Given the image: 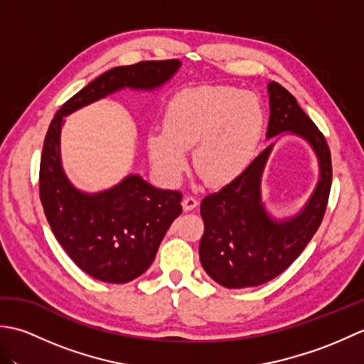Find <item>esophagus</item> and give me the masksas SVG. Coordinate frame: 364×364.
<instances>
[{"label":"esophagus","mask_w":364,"mask_h":364,"mask_svg":"<svg viewBox=\"0 0 364 364\" xmlns=\"http://www.w3.org/2000/svg\"><path fill=\"white\" fill-rule=\"evenodd\" d=\"M197 206H198V200L196 197L188 196L183 198V210L184 211H192V210H196Z\"/></svg>","instance_id":"esophagus-1"}]
</instances>
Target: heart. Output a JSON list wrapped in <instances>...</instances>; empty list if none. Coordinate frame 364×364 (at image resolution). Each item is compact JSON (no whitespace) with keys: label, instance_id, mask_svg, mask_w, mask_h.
Segmentation results:
<instances>
[{"label":"heart","instance_id":"1","mask_svg":"<svg viewBox=\"0 0 364 364\" xmlns=\"http://www.w3.org/2000/svg\"><path fill=\"white\" fill-rule=\"evenodd\" d=\"M262 127L264 111L252 92L228 87L180 92L167 106L164 129L149 134L151 166L173 186L186 173V150L194 146L197 172L213 186H227L249 168Z\"/></svg>","mask_w":364,"mask_h":364}]
</instances>
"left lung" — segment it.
I'll list each match as a JSON object with an SVG mask.
<instances>
[{"instance_id":"obj_1","label":"left lung","mask_w":364,"mask_h":364,"mask_svg":"<svg viewBox=\"0 0 364 364\" xmlns=\"http://www.w3.org/2000/svg\"><path fill=\"white\" fill-rule=\"evenodd\" d=\"M269 123L266 139L300 137L318 159L319 178L301 210L275 218L262 202V173L275 142L255 158L245 173L200 205L205 233L200 241V262L205 272L223 288L259 286L284 272L311 241L326 214L331 188V156L326 137L301 111L297 100L280 84H267Z\"/></svg>"}]
</instances>
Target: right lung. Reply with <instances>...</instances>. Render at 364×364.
Listing matches in <instances>:
<instances>
[{
    "instance_id": "add662e5",
    "label": "right lung",
    "mask_w": 364,
    "mask_h": 364,
    "mask_svg": "<svg viewBox=\"0 0 364 364\" xmlns=\"http://www.w3.org/2000/svg\"><path fill=\"white\" fill-rule=\"evenodd\" d=\"M180 67L172 59L111 68L60 107L45 136L41 200L46 220L75 264L100 282L128 283L151 266L162 237L183 211V196L154 188L137 173L100 192L78 189L60 158L65 117L120 90H156Z\"/></svg>"
}]
</instances>
